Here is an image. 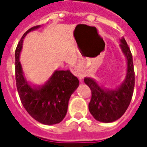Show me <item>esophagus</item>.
<instances>
[{"mask_svg": "<svg viewBox=\"0 0 147 147\" xmlns=\"http://www.w3.org/2000/svg\"><path fill=\"white\" fill-rule=\"evenodd\" d=\"M73 71H74V73H76V71L73 70ZM77 76L79 77V79H80V80H81V79L83 78V76H82V75H79V74L77 75Z\"/></svg>", "mask_w": 147, "mask_h": 147, "instance_id": "34e87169", "label": "esophagus"}]
</instances>
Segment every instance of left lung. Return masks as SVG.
<instances>
[{"label":"left lung","mask_w":147,"mask_h":147,"mask_svg":"<svg viewBox=\"0 0 147 147\" xmlns=\"http://www.w3.org/2000/svg\"><path fill=\"white\" fill-rule=\"evenodd\" d=\"M120 49L127 60V73L120 86L106 89L99 86L92 78L86 77L84 82L91 90L89 111L100 122L110 123L123 116L129 105L135 86V71L132 55L124 38L120 39Z\"/></svg>","instance_id":"1"}]
</instances>
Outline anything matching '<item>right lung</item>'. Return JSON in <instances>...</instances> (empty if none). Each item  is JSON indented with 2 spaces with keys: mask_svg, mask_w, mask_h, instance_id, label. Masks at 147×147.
<instances>
[{
  "mask_svg": "<svg viewBox=\"0 0 147 147\" xmlns=\"http://www.w3.org/2000/svg\"><path fill=\"white\" fill-rule=\"evenodd\" d=\"M40 27H31L24 33L16 47V81L21 102L27 113L39 123L53 125L61 122L65 117L68 101L80 85V81L69 70H56L42 86L28 83L20 61V55L24 38L29 32Z\"/></svg>",
  "mask_w": 147,
  "mask_h": 147,
  "instance_id": "right-lung-1",
  "label": "right lung"
}]
</instances>
